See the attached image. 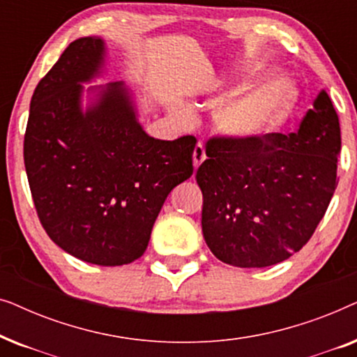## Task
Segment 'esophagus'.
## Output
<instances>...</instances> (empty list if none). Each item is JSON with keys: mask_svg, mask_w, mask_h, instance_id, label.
Returning a JSON list of instances; mask_svg holds the SVG:
<instances>
[{"mask_svg": "<svg viewBox=\"0 0 357 357\" xmlns=\"http://www.w3.org/2000/svg\"><path fill=\"white\" fill-rule=\"evenodd\" d=\"M206 159V149H204V144L203 143H198L195 146V151H193V165L195 169H198L199 165H202L203 160Z\"/></svg>", "mask_w": 357, "mask_h": 357, "instance_id": "34e87169", "label": "esophagus"}]
</instances>
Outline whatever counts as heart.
<instances>
[{
  "label": "heart",
  "mask_w": 357,
  "mask_h": 357,
  "mask_svg": "<svg viewBox=\"0 0 357 357\" xmlns=\"http://www.w3.org/2000/svg\"><path fill=\"white\" fill-rule=\"evenodd\" d=\"M261 63L247 70V79H255L265 73ZM294 99L292 86L286 79L266 82L260 89L243 99L224 105L218 114V121L229 133L237 136H255L271 130L282 119Z\"/></svg>",
  "instance_id": "heart-1"
}]
</instances>
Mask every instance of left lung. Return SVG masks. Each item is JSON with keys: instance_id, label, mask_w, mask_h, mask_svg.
<instances>
[{"instance_id": "8db88e82", "label": "left lung", "mask_w": 357, "mask_h": 357, "mask_svg": "<svg viewBox=\"0 0 357 357\" xmlns=\"http://www.w3.org/2000/svg\"><path fill=\"white\" fill-rule=\"evenodd\" d=\"M340 120L321 91L296 133L214 135L198 167L202 227L214 257L265 268L299 252L333 197Z\"/></svg>"}]
</instances>
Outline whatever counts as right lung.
<instances>
[{"label":"right lung","mask_w":357,"mask_h":357,"mask_svg":"<svg viewBox=\"0 0 357 357\" xmlns=\"http://www.w3.org/2000/svg\"><path fill=\"white\" fill-rule=\"evenodd\" d=\"M104 42H71L31 99L24 164L42 227L82 261L120 266L143 255L167 195L192 177L197 138H151L120 81L82 114V86Z\"/></svg>","instance_id":"add662e5"}]
</instances>
